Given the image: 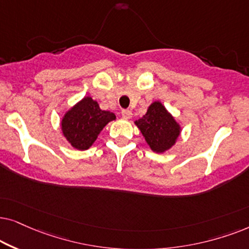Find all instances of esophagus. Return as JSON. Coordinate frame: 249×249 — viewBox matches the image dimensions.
<instances>
[{"label": "esophagus", "mask_w": 249, "mask_h": 249, "mask_svg": "<svg viewBox=\"0 0 249 249\" xmlns=\"http://www.w3.org/2000/svg\"><path fill=\"white\" fill-rule=\"evenodd\" d=\"M132 111L130 109H123L122 110V117L125 118V119H130L132 117Z\"/></svg>", "instance_id": "34e87169"}]
</instances>
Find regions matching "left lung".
<instances>
[{"mask_svg": "<svg viewBox=\"0 0 249 249\" xmlns=\"http://www.w3.org/2000/svg\"><path fill=\"white\" fill-rule=\"evenodd\" d=\"M147 143L156 152H164L175 143L180 135V126L160 102L156 101L147 114L135 122Z\"/></svg>", "mask_w": 249, "mask_h": 249, "instance_id": "left-lung-1", "label": "left lung"}]
</instances>
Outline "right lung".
I'll list each match as a JSON object with an SVG mask.
<instances>
[{
	"label": "right lung",
	"mask_w": 249,
	"mask_h": 249,
	"mask_svg": "<svg viewBox=\"0 0 249 249\" xmlns=\"http://www.w3.org/2000/svg\"><path fill=\"white\" fill-rule=\"evenodd\" d=\"M115 118V114L101 110L97 101L86 97L62 118V133L72 147L86 150L97 140L102 128Z\"/></svg>",
	"instance_id": "right-lung-1"
}]
</instances>
